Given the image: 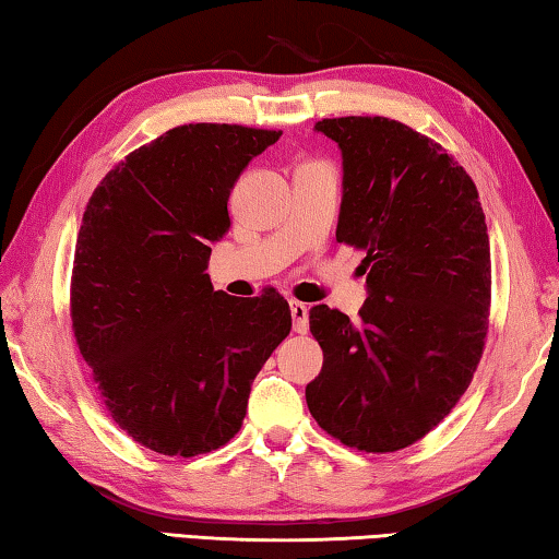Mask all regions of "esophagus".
Segmentation results:
<instances>
[{
    "label": "esophagus",
    "instance_id": "1",
    "mask_svg": "<svg viewBox=\"0 0 559 559\" xmlns=\"http://www.w3.org/2000/svg\"><path fill=\"white\" fill-rule=\"evenodd\" d=\"M290 318H293V330H296L298 335H306L308 333V306L306 302L290 300Z\"/></svg>",
    "mask_w": 559,
    "mask_h": 559
}]
</instances>
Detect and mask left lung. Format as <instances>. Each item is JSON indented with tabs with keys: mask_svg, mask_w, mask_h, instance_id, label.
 Segmentation results:
<instances>
[{
	"mask_svg": "<svg viewBox=\"0 0 559 559\" xmlns=\"http://www.w3.org/2000/svg\"><path fill=\"white\" fill-rule=\"evenodd\" d=\"M343 150L337 241L365 251L359 323L310 308L323 370L306 386L320 429L390 453L439 427L468 390L490 313V243L478 189L437 140L382 116L323 118Z\"/></svg>",
	"mask_w": 559,
	"mask_h": 559,
	"instance_id": "obj_1",
	"label": "left lung"
}]
</instances>
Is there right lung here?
I'll use <instances>...</instances> for the list:
<instances>
[{
	"label": "right lung",
	"mask_w": 559,
	"mask_h": 559,
	"mask_svg": "<svg viewBox=\"0 0 559 559\" xmlns=\"http://www.w3.org/2000/svg\"><path fill=\"white\" fill-rule=\"evenodd\" d=\"M281 138L189 122L132 150L83 212L71 273L73 335L112 421L165 456L192 459L241 429L253 377L290 333L276 288L214 290L206 261L226 202Z\"/></svg>",
	"instance_id": "right-lung-1"
}]
</instances>
